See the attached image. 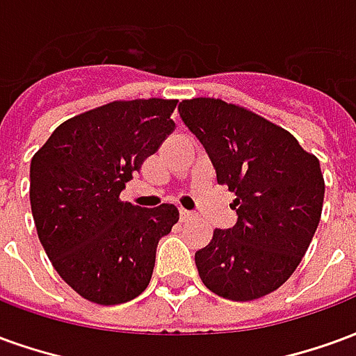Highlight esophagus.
<instances>
[{"label":"esophagus","instance_id":"obj_1","mask_svg":"<svg viewBox=\"0 0 356 356\" xmlns=\"http://www.w3.org/2000/svg\"><path fill=\"white\" fill-rule=\"evenodd\" d=\"M179 213H181V221H191V219L194 217L193 211H188V209H185V208H181V211H179Z\"/></svg>","mask_w":356,"mask_h":356}]
</instances>
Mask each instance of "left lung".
<instances>
[{
    "label": "left lung",
    "mask_w": 356,
    "mask_h": 356,
    "mask_svg": "<svg viewBox=\"0 0 356 356\" xmlns=\"http://www.w3.org/2000/svg\"><path fill=\"white\" fill-rule=\"evenodd\" d=\"M179 112L211 158L217 183L236 194V225L216 229L208 246L194 254L202 282L232 301L278 290L301 263L321 221L318 158L284 127L232 102L186 99Z\"/></svg>",
    "instance_id": "1"
}]
</instances>
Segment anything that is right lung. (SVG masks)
<instances>
[{
	"label": "right lung",
	"mask_w": 356,
	"mask_h": 356,
	"mask_svg": "<svg viewBox=\"0 0 356 356\" xmlns=\"http://www.w3.org/2000/svg\"><path fill=\"white\" fill-rule=\"evenodd\" d=\"M175 99L112 101L58 125L30 163L35 231L60 278L99 305L131 301L152 278L156 248L179 209L120 193L175 129Z\"/></svg>",
	"instance_id": "right-lung-1"
}]
</instances>
